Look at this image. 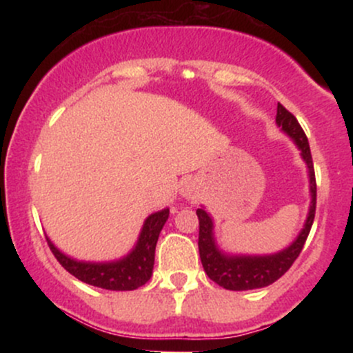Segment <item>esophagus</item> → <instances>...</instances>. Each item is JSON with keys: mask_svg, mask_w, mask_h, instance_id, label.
Wrapping results in <instances>:
<instances>
[{"mask_svg": "<svg viewBox=\"0 0 353 353\" xmlns=\"http://www.w3.org/2000/svg\"><path fill=\"white\" fill-rule=\"evenodd\" d=\"M182 192H184V196L190 197V190H189V189H184V190H182Z\"/></svg>", "mask_w": 353, "mask_h": 353, "instance_id": "esophagus-1", "label": "esophagus"}]
</instances>
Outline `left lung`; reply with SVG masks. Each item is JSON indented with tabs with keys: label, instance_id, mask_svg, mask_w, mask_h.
Here are the masks:
<instances>
[{
	"label": "left lung",
	"instance_id": "1",
	"mask_svg": "<svg viewBox=\"0 0 353 353\" xmlns=\"http://www.w3.org/2000/svg\"><path fill=\"white\" fill-rule=\"evenodd\" d=\"M277 124L287 132L301 149L303 161L307 163L310 176V192L312 202L309 216H307L305 225L302 232L295 239L294 244L287 247L285 250L272 255H224L219 252L212 237V221L204 209H197V219H199V255L202 267L210 281L219 283L228 290H252L267 287L282 277L287 270L292 267L295 259L299 257L305 244L307 237L314 224L315 204H317V184H315L314 161H312L309 139L303 132L302 125L299 124L297 117L292 112L287 111L281 103L277 104Z\"/></svg>",
	"mask_w": 353,
	"mask_h": 353
}]
</instances>
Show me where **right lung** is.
<instances>
[{"label":"right lung","instance_id":"add662e5","mask_svg":"<svg viewBox=\"0 0 353 353\" xmlns=\"http://www.w3.org/2000/svg\"><path fill=\"white\" fill-rule=\"evenodd\" d=\"M168 217L169 209L151 214L145 219L136 249L128 257L116 262H108V264L78 262L59 252L50 239L46 241L59 264L81 282L106 290H134L151 279L157 239H159L161 229L164 228Z\"/></svg>","mask_w":353,"mask_h":353}]
</instances>
